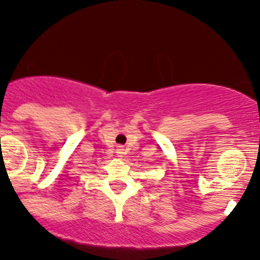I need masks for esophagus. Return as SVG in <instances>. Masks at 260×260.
<instances>
[{
	"instance_id": "esophagus-1",
	"label": "esophagus",
	"mask_w": 260,
	"mask_h": 260,
	"mask_svg": "<svg viewBox=\"0 0 260 260\" xmlns=\"http://www.w3.org/2000/svg\"><path fill=\"white\" fill-rule=\"evenodd\" d=\"M119 151H122V149H119ZM119 153H122V152H119Z\"/></svg>"
}]
</instances>
